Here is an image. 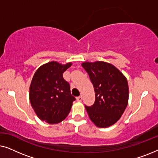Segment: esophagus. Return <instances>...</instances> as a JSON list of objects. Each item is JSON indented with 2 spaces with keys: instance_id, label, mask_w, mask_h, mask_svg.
Masks as SVG:
<instances>
[{
  "instance_id": "esophagus-1",
  "label": "esophagus",
  "mask_w": 158,
  "mask_h": 158,
  "mask_svg": "<svg viewBox=\"0 0 158 158\" xmlns=\"http://www.w3.org/2000/svg\"><path fill=\"white\" fill-rule=\"evenodd\" d=\"M77 100L78 101H80V102H81L82 101H83V97H82V96H78V97H77Z\"/></svg>"
}]
</instances>
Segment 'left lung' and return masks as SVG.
<instances>
[{
    "label": "left lung",
    "mask_w": 158,
    "mask_h": 158,
    "mask_svg": "<svg viewBox=\"0 0 158 158\" xmlns=\"http://www.w3.org/2000/svg\"><path fill=\"white\" fill-rule=\"evenodd\" d=\"M94 87L96 101L85 106L90 119L99 128H106L119 120L128 105L127 77L113 64L103 61L81 64Z\"/></svg>",
    "instance_id": "8db88e82"
}]
</instances>
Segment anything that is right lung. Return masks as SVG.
<instances>
[{
  "label": "right lung",
  "mask_w": 158,
  "mask_h": 158,
  "mask_svg": "<svg viewBox=\"0 0 158 158\" xmlns=\"http://www.w3.org/2000/svg\"><path fill=\"white\" fill-rule=\"evenodd\" d=\"M72 62L62 64L51 61L41 65L29 86V100L36 116L50 124L61 122L70 113L75 98L62 77Z\"/></svg>",
  "instance_id": "obj_1"
}]
</instances>
